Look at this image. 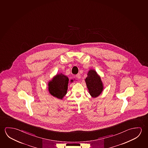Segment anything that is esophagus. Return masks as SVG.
<instances>
[{"mask_svg": "<svg viewBox=\"0 0 148 148\" xmlns=\"http://www.w3.org/2000/svg\"><path fill=\"white\" fill-rule=\"evenodd\" d=\"M75 76H76V77H77V78L78 79H81V75H80V74H79V73H78V74H77V75H75Z\"/></svg>", "mask_w": 148, "mask_h": 148, "instance_id": "esophagus-1", "label": "esophagus"}]
</instances>
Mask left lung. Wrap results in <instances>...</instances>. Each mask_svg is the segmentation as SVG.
I'll use <instances>...</instances> for the list:
<instances>
[{"label": "left lung", "mask_w": 148, "mask_h": 148, "mask_svg": "<svg viewBox=\"0 0 148 148\" xmlns=\"http://www.w3.org/2000/svg\"><path fill=\"white\" fill-rule=\"evenodd\" d=\"M85 82L89 94L92 97L95 98L100 95L103 90V84L101 78L97 75L96 71L94 70L89 71Z\"/></svg>", "instance_id": "left-lung-1"}]
</instances>
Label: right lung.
Instances as JSON below:
<instances>
[{
    "mask_svg": "<svg viewBox=\"0 0 148 148\" xmlns=\"http://www.w3.org/2000/svg\"><path fill=\"white\" fill-rule=\"evenodd\" d=\"M68 81V77L62 73L56 75L48 83V89L50 94L62 99L67 92Z\"/></svg>",
    "mask_w": 148,
    "mask_h": 148,
    "instance_id": "add662e5",
    "label": "right lung"
}]
</instances>
